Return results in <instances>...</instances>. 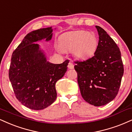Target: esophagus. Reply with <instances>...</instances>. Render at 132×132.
I'll list each match as a JSON object with an SVG mask.
<instances>
[{"label":"esophagus","instance_id":"obj_1","mask_svg":"<svg viewBox=\"0 0 132 132\" xmlns=\"http://www.w3.org/2000/svg\"><path fill=\"white\" fill-rule=\"evenodd\" d=\"M74 64H73V63L72 61H70L69 63H68V69H72L74 68Z\"/></svg>","mask_w":132,"mask_h":132}]
</instances>
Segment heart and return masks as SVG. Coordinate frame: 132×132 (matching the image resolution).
<instances>
[{
	"label": "heart",
	"instance_id": "heart-1",
	"mask_svg": "<svg viewBox=\"0 0 132 132\" xmlns=\"http://www.w3.org/2000/svg\"><path fill=\"white\" fill-rule=\"evenodd\" d=\"M97 47V39L93 33L85 31L67 32L61 36L60 47L62 50H72L76 57L85 60L92 56Z\"/></svg>",
	"mask_w": 132,
	"mask_h": 132
}]
</instances>
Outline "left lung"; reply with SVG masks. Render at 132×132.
Instances as JSON below:
<instances>
[{"label": "left lung", "mask_w": 132, "mask_h": 132, "mask_svg": "<svg viewBox=\"0 0 132 132\" xmlns=\"http://www.w3.org/2000/svg\"><path fill=\"white\" fill-rule=\"evenodd\" d=\"M99 41L94 56L76 61L74 69L80 93L85 101L95 106H104L118 93L123 65L119 48L107 32L96 26Z\"/></svg>", "instance_id": "8db88e82"}]
</instances>
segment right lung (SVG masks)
<instances>
[{"instance_id":"obj_1","label":"right lung","mask_w":132,"mask_h":132,"mask_svg":"<svg viewBox=\"0 0 132 132\" xmlns=\"http://www.w3.org/2000/svg\"><path fill=\"white\" fill-rule=\"evenodd\" d=\"M52 27L28 33L13 52L9 79L18 100L28 108L41 110L55 101L56 82L67 71L69 60L61 64L47 61L36 42L51 40Z\"/></svg>"}]
</instances>
